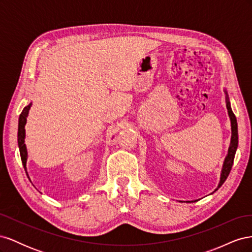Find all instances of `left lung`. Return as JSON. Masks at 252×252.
I'll return each mask as SVG.
<instances>
[{"label": "left lung", "instance_id": "8db88e82", "mask_svg": "<svg viewBox=\"0 0 252 252\" xmlns=\"http://www.w3.org/2000/svg\"><path fill=\"white\" fill-rule=\"evenodd\" d=\"M227 109H228V114H229V118L231 121V143H230V146L229 149H228V155L225 158V162L223 165V169H222V174H220V184L218 186V188H220L224 184V182L226 181L227 177L229 175L230 170L232 168V165H233V161H234V156H235V151L236 148H238V143H239V135H238V123H236V118L234 116V113L231 110L230 107V103L228 101V97H227ZM218 190V189H217Z\"/></svg>", "mask_w": 252, "mask_h": 252}]
</instances>
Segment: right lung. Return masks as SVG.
<instances>
[{"label": "right lung", "mask_w": 252, "mask_h": 252, "mask_svg": "<svg viewBox=\"0 0 252 252\" xmlns=\"http://www.w3.org/2000/svg\"><path fill=\"white\" fill-rule=\"evenodd\" d=\"M30 106L32 104H29L28 106L23 109L22 113L20 114V119H19V130H18V143H19V148H20V155H21V159L23 166H24L25 171H26V161H27V150L26 146L24 144V139H25V124H26V118L28 116V111L30 109Z\"/></svg>", "instance_id": "right-lung-1"}]
</instances>
